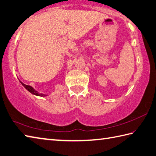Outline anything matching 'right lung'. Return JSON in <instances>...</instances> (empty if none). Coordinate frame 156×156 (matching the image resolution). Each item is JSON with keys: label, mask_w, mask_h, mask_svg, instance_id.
I'll return each instance as SVG.
<instances>
[{"label": "right lung", "mask_w": 156, "mask_h": 156, "mask_svg": "<svg viewBox=\"0 0 156 156\" xmlns=\"http://www.w3.org/2000/svg\"><path fill=\"white\" fill-rule=\"evenodd\" d=\"M20 83L23 85V86L25 87L26 89L29 91L30 93H31L32 94H34V95H36V96H40V97H46V96H47V94H42V93H38V91H36L34 88L32 87H31V86H30V85H26V84H23L22 82H21L20 80Z\"/></svg>", "instance_id": "obj_1"}]
</instances>
